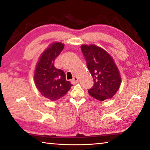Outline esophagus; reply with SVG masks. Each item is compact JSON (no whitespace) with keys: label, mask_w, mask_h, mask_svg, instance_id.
<instances>
[{"label":"esophagus","mask_w":150,"mask_h":150,"mask_svg":"<svg viewBox=\"0 0 150 150\" xmlns=\"http://www.w3.org/2000/svg\"><path fill=\"white\" fill-rule=\"evenodd\" d=\"M71 81H72V83H73V84H76V83H78L79 78L77 77H73V79L71 80Z\"/></svg>","instance_id":"obj_1"}]
</instances>
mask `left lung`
Here are the masks:
<instances>
[{
    "label": "left lung",
    "instance_id": "1",
    "mask_svg": "<svg viewBox=\"0 0 150 150\" xmlns=\"http://www.w3.org/2000/svg\"><path fill=\"white\" fill-rule=\"evenodd\" d=\"M81 49L94 81V85L88 91V94L100 101L112 98L122 81L115 60L106 50L95 44H83Z\"/></svg>",
    "mask_w": 150,
    "mask_h": 150
}]
</instances>
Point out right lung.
<instances>
[{
	"mask_svg": "<svg viewBox=\"0 0 150 150\" xmlns=\"http://www.w3.org/2000/svg\"><path fill=\"white\" fill-rule=\"evenodd\" d=\"M64 44L54 42L42 53L35 65L34 80L41 95L52 101L59 100L71 87L65 73L54 67L55 59L63 50Z\"/></svg>",
	"mask_w": 150,
	"mask_h": 150,
	"instance_id": "1",
	"label": "right lung"
}]
</instances>
